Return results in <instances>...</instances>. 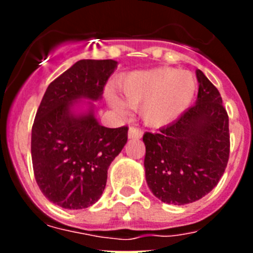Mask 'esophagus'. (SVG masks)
Here are the masks:
<instances>
[{"label": "esophagus", "mask_w": 253, "mask_h": 253, "mask_svg": "<svg viewBox=\"0 0 253 253\" xmlns=\"http://www.w3.org/2000/svg\"><path fill=\"white\" fill-rule=\"evenodd\" d=\"M143 131L138 128H129L128 138L129 139H139L142 137Z\"/></svg>", "instance_id": "obj_1"}]
</instances>
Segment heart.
Listing matches in <instances>:
<instances>
[{"instance_id":"1","label":"heart","mask_w":253,"mask_h":253,"mask_svg":"<svg viewBox=\"0 0 253 253\" xmlns=\"http://www.w3.org/2000/svg\"><path fill=\"white\" fill-rule=\"evenodd\" d=\"M118 91L128 106H140L143 122L151 126H162L180 118L193 102L196 92V80L189 71L175 68H152L133 71L123 76ZM107 101L116 110L124 104L114 93Z\"/></svg>"}]
</instances>
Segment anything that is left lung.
I'll return each mask as SVG.
<instances>
[{
  "instance_id": "obj_1",
  "label": "left lung",
  "mask_w": 253,
  "mask_h": 253,
  "mask_svg": "<svg viewBox=\"0 0 253 253\" xmlns=\"http://www.w3.org/2000/svg\"><path fill=\"white\" fill-rule=\"evenodd\" d=\"M195 105L158 133H144L149 190L166 204L185 205L209 194L229 158V120L222 97L200 69Z\"/></svg>"
}]
</instances>
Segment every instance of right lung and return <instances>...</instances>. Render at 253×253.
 Returning a JSON list of instances; mask_svg holds the SVG:
<instances>
[{
    "instance_id": "1",
    "label": "right lung",
    "mask_w": 253,
    "mask_h": 253,
    "mask_svg": "<svg viewBox=\"0 0 253 253\" xmlns=\"http://www.w3.org/2000/svg\"><path fill=\"white\" fill-rule=\"evenodd\" d=\"M118 62L81 59L46 88L31 129L37 184L49 202L64 209L95 204L106 186L107 169L124 148L128 128H105L95 101Z\"/></svg>"
}]
</instances>
